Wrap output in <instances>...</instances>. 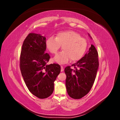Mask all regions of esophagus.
I'll return each instance as SVG.
<instances>
[{"label":"esophagus","instance_id":"obj_1","mask_svg":"<svg viewBox=\"0 0 120 120\" xmlns=\"http://www.w3.org/2000/svg\"><path fill=\"white\" fill-rule=\"evenodd\" d=\"M60 67H61V71H64V67H63V66H60Z\"/></svg>","mask_w":120,"mask_h":120}]
</instances>
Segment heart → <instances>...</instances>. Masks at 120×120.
<instances>
[{
    "label": "heart",
    "mask_w": 120,
    "mask_h": 120,
    "mask_svg": "<svg viewBox=\"0 0 120 120\" xmlns=\"http://www.w3.org/2000/svg\"><path fill=\"white\" fill-rule=\"evenodd\" d=\"M45 45L52 54L56 53L62 45L63 51L56 54L54 60L59 64H64L70 59L72 62L80 59L86 52L88 43L86 39L77 32L68 30L59 32L56 37H49L46 39Z\"/></svg>",
    "instance_id": "b5f03b06"
}]
</instances>
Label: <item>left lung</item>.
<instances>
[{"instance_id": "1", "label": "left lung", "mask_w": 120, "mask_h": 120, "mask_svg": "<svg viewBox=\"0 0 120 120\" xmlns=\"http://www.w3.org/2000/svg\"><path fill=\"white\" fill-rule=\"evenodd\" d=\"M98 52L93 45L88 52L82 59L65 68L67 75L66 86L68 95L74 99H79L90 91L96 78L99 67Z\"/></svg>"}]
</instances>
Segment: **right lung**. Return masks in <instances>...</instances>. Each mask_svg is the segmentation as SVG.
Masks as SVG:
<instances>
[{
  "instance_id": "obj_1",
  "label": "right lung",
  "mask_w": 120,
  "mask_h": 120,
  "mask_svg": "<svg viewBox=\"0 0 120 120\" xmlns=\"http://www.w3.org/2000/svg\"><path fill=\"white\" fill-rule=\"evenodd\" d=\"M45 36L31 32L23 42L20 56V69L27 88L39 99L52 95L54 82L60 72L59 64L47 65L50 56L46 53Z\"/></svg>"
}]
</instances>
